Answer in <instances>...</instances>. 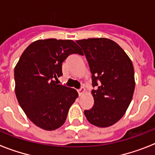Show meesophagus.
Masks as SVG:
<instances>
[{"instance_id":"esophagus-1","label":"esophagus","mask_w":155,"mask_h":155,"mask_svg":"<svg viewBox=\"0 0 155 155\" xmlns=\"http://www.w3.org/2000/svg\"><path fill=\"white\" fill-rule=\"evenodd\" d=\"M85 92V88L84 87H81L80 89L78 90V93H79V96H82L84 93Z\"/></svg>"}]
</instances>
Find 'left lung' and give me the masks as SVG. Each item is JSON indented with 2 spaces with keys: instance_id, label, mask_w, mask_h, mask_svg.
<instances>
[{
  "instance_id": "obj_1",
  "label": "left lung",
  "mask_w": 155,
  "mask_h": 155,
  "mask_svg": "<svg viewBox=\"0 0 155 155\" xmlns=\"http://www.w3.org/2000/svg\"><path fill=\"white\" fill-rule=\"evenodd\" d=\"M92 73L94 105L84 110L91 124L108 127L127 110L134 92L133 63L121 47L108 38L77 40Z\"/></svg>"
}]
</instances>
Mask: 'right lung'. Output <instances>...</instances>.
<instances>
[{"mask_svg": "<svg viewBox=\"0 0 155 155\" xmlns=\"http://www.w3.org/2000/svg\"><path fill=\"white\" fill-rule=\"evenodd\" d=\"M71 54H82L72 40H38L24 51L14 69L18 103L28 118L45 130L62 126L78 97L75 89L54 80L63 75L62 63Z\"/></svg>", "mask_w": 155, "mask_h": 155, "instance_id": "obj_1", "label": "right lung"}]
</instances>
